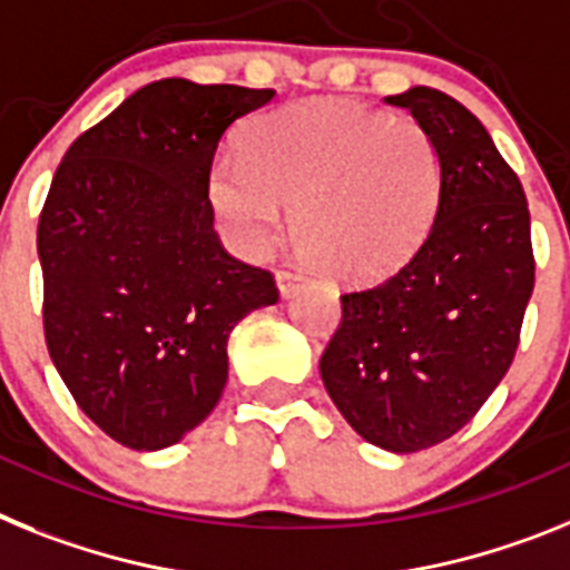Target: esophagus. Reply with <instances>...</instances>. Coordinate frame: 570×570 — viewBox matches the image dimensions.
<instances>
[{"instance_id":"34e87169","label":"esophagus","mask_w":570,"mask_h":570,"mask_svg":"<svg viewBox=\"0 0 570 570\" xmlns=\"http://www.w3.org/2000/svg\"><path fill=\"white\" fill-rule=\"evenodd\" d=\"M275 281H278L281 295H284V298H289L292 292H295L301 284H304V275H301V272H295V269H281L278 275H275Z\"/></svg>"}]
</instances>
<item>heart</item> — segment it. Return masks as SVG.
<instances>
[{
  "instance_id": "heart-1",
  "label": "heart",
  "mask_w": 570,
  "mask_h": 570,
  "mask_svg": "<svg viewBox=\"0 0 570 570\" xmlns=\"http://www.w3.org/2000/svg\"><path fill=\"white\" fill-rule=\"evenodd\" d=\"M209 197L244 249L275 244L284 206L306 264L338 284H373L402 269L433 229L442 163L419 122L301 102L246 128L244 160L215 163Z\"/></svg>"
}]
</instances>
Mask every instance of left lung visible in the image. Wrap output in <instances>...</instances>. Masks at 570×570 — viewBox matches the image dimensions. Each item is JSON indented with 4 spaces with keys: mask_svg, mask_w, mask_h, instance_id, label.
Segmentation results:
<instances>
[{
    "mask_svg": "<svg viewBox=\"0 0 570 570\" xmlns=\"http://www.w3.org/2000/svg\"><path fill=\"white\" fill-rule=\"evenodd\" d=\"M387 102L435 142L442 200L402 269L341 295L321 379L361 439L415 453L459 433L511 367L533 292L531 212L462 102L428 86Z\"/></svg>",
    "mask_w": 570,
    "mask_h": 570,
    "instance_id": "obj_1",
    "label": "left lung"
}]
</instances>
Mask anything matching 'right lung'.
Listing matches in <instances>:
<instances>
[{
    "label": "right lung",
    "instance_id": "add662e5",
    "mask_svg": "<svg viewBox=\"0 0 570 570\" xmlns=\"http://www.w3.org/2000/svg\"><path fill=\"white\" fill-rule=\"evenodd\" d=\"M272 88L148 82L66 151L39 215L42 321L73 402L114 442L163 450L220 402L226 341L278 301L215 232L224 135Z\"/></svg>",
    "mask_w": 570,
    "mask_h": 570
}]
</instances>
